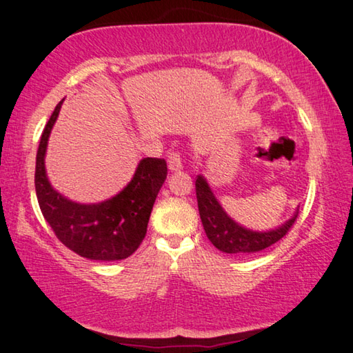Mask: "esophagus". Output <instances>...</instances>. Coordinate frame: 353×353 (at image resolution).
<instances>
[{
    "instance_id": "esophagus-1",
    "label": "esophagus",
    "mask_w": 353,
    "mask_h": 353,
    "mask_svg": "<svg viewBox=\"0 0 353 353\" xmlns=\"http://www.w3.org/2000/svg\"><path fill=\"white\" fill-rule=\"evenodd\" d=\"M168 168H170L172 172H177V171H181V170L183 168L181 154H179V152H171V154L168 155Z\"/></svg>"
}]
</instances>
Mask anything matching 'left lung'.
Wrapping results in <instances>:
<instances>
[{
    "instance_id": "left-lung-1",
    "label": "left lung",
    "mask_w": 353,
    "mask_h": 353,
    "mask_svg": "<svg viewBox=\"0 0 353 353\" xmlns=\"http://www.w3.org/2000/svg\"><path fill=\"white\" fill-rule=\"evenodd\" d=\"M196 198H198V207L202 225L208 236V240L221 252L225 254H254L272 246L274 243L288 234L291 225L299 214V208L292 216L279 225L277 229L268 232H256L246 229V227L235 223L213 194L210 185L207 183L205 177L199 174L196 177Z\"/></svg>"
}]
</instances>
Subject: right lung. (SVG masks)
I'll use <instances>...</instances> for the list:
<instances>
[{
	"label": "right lung",
	"mask_w": 353,
	"mask_h": 353,
	"mask_svg": "<svg viewBox=\"0 0 353 353\" xmlns=\"http://www.w3.org/2000/svg\"><path fill=\"white\" fill-rule=\"evenodd\" d=\"M62 103L63 99L48 119L35 159V193L40 210L59 241L83 259H128L146 235L155 198L168 174L166 162L163 159H141L130 182L110 199L98 204L70 201L52 188L45 168L48 140Z\"/></svg>",
	"instance_id": "1"
}]
</instances>
